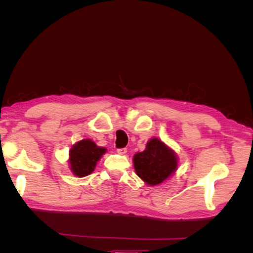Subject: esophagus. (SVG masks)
Returning a JSON list of instances; mask_svg holds the SVG:
<instances>
[{
  "label": "esophagus",
  "mask_w": 253,
  "mask_h": 253,
  "mask_svg": "<svg viewBox=\"0 0 253 253\" xmlns=\"http://www.w3.org/2000/svg\"><path fill=\"white\" fill-rule=\"evenodd\" d=\"M127 152V150L126 148H122V149H117V153L120 155H125L126 153Z\"/></svg>",
  "instance_id": "34e87169"
}]
</instances>
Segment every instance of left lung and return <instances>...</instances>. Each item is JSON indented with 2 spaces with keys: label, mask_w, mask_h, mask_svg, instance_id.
<instances>
[{
  "label": "left lung",
  "mask_w": 253,
  "mask_h": 253,
  "mask_svg": "<svg viewBox=\"0 0 253 253\" xmlns=\"http://www.w3.org/2000/svg\"><path fill=\"white\" fill-rule=\"evenodd\" d=\"M133 163L136 174L151 186L162 183L177 169L175 152L158 138L151 139L143 152L135 154Z\"/></svg>",
  "instance_id": "left-lung-1"
}]
</instances>
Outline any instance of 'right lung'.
Masks as SVG:
<instances>
[{"instance_id":"obj_1","label":"right lung","mask_w":253,"mask_h":253,"mask_svg":"<svg viewBox=\"0 0 253 253\" xmlns=\"http://www.w3.org/2000/svg\"><path fill=\"white\" fill-rule=\"evenodd\" d=\"M106 152L105 148H100L90 139H83L75 143L70 151V165L72 172L84 177L95 170L97 162Z\"/></svg>"}]
</instances>
